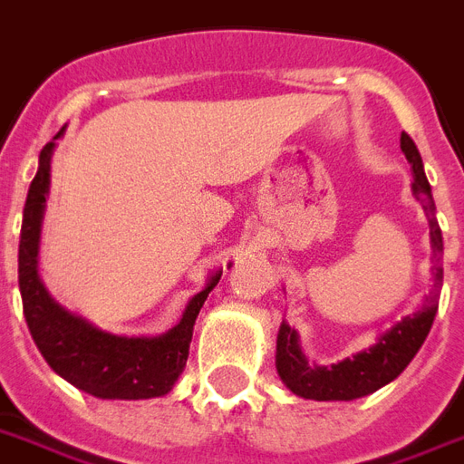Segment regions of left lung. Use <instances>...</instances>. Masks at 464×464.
<instances>
[{
  "instance_id": "left-lung-1",
  "label": "left lung",
  "mask_w": 464,
  "mask_h": 464,
  "mask_svg": "<svg viewBox=\"0 0 464 464\" xmlns=\"http://www.w3.org/2000/svg\"><path fill=\"white\" fill-rule=\"evenodd\" d=\"M401 150L405 160L412 167V195L421 202L429 219V238H431V250H434V291L429 293L420 310L395 322L391 329H386L376 338L369 348L360 350L355 355L343 357L336 364H314L307 360L300 345L297 331L288 326V322L281 324L276 336V372L285 389L307 401H355L364 395L383 389L386 383L402 374V369L412 362L421 343L427 341L431 324H434L436 310H439V293L443 285V266H440V255H443V236H440L439 221L434 212V195L429 186L424 164H421L420 150L412 142L408 133L401 135Z\"/></svg>"
}]
</instances>
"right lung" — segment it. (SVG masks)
Instances as JSON below:
<instances>
[{"instance_id":"1","label":"right lung","mask_w":464,"mask_h":464,"mask_svg":"<svg viewBox=\"0 0 464 464\" xmlns=\"http://www.w3.org/2000/svg\"><path fill=\"white\" fill-rule=\"evenodd\" d=\"M63 128L40 152V167L30 183L18 245V288L30 336L47 364L75 389L102 401L161 398L183 374L193 326L207 295L219 284L221 269L207 276L205 288L188 300L171 329L157 336H119L66 310L49 295L40 278V236L47 209L52 154ZM231 266V265H228Z\"/></svg>"}]
</instances>
